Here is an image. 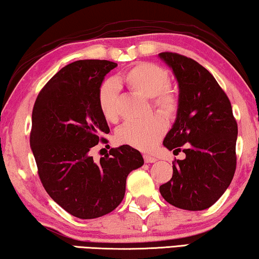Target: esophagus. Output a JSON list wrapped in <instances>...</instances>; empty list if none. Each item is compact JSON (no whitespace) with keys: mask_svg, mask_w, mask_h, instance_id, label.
Wrapping results in <instances>:
<instances>
[{"mask_svg":"<svg viewBox=\"0 0 259 259\" xmlns=\"http://www.w3.org/2000/svg\"><path fill=\"white\" fill-rule=\"evenodd\" d=\"M144 160H145L146 163H154L157 161L155 157H153L151 155H144Z\"/></svg>","mask_w":259,"mask_h":259,"instance_id":"34e87169","label":"esophagus"}]
</instances>
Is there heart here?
Listing matches in <instances>:
<instances>
[{
  "mask_svg": "<svg viewBox=\"0 0 259 259\" xmlns=\"http://www.w3.org/2000/svg\"><path fill=\"white\" fill-rule=\"evenodd\" d=\"M120 83L145 98L152 99V107L166 118H173L178 112V97L168 88L169 74L162 67L152 63L134 65L120 77ZM98 106L107 121L118 119V92L114 83L105 81L98 90ZM167 123L160 115H153L144 121L123 123L115 132V141L140 151H151L163 137Z\"/></svg>",
  "mask_w": 259,
  "mask_h": 259,
  "instance_id": "1",
  "label": "heart"
}]
</instances>
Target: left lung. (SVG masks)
I'll use <instances>...</instances> for the list:
<instances>
[{
	"label": "left lung",
	"mask_w": 259,
	"mask_h": 259,
	"mask_svg": "<svg viewBox=\"0 0 259 259\" xmlns=\"http://www.w3.org/2000/svg\"><path fill=\"white\" fill-rule=\"evenodd\" d=\"M179 85L175 121L163 140L167 149L186 157L176 160L173 176L160 186L168 203L185 210H204L230 186L236 169V122L230 100L207 69L173 52L157 56Z\"/></svg>",
	"instance_id": "left-lung-1"
}]
</instances>
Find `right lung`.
<instances>
[{
	"mask_svg": "<svg viewBox=\"0 0 259 259\" xmlns=\"http://www.w3.org/2000/svg\"><path fill=\"white\" fill-rule=\"evenodd\" d=\"M118 64L77 61L59 70L37 97L30 147L47 193L71 215L91 220L121 203L126 179L144 164L141 153L127 145L112 148L98 162L91 155L110 133L98 106V90Z\"/></svg>",
	"mask_w": 259,
	"mask_h": 259,
	"instance_id": "1",
	"label": "right lung"
}]
</instances>
